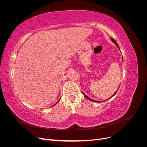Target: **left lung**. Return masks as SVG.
Segmentation results:
<instances>
[{"mask_svg":"<svg viewBox=\"0 0 147 147\" xmlns=\"http://www.w3.org/2000/svg\"><path fill=\"white\" fill-rule=\"evenodd\" d=\"M111 40H112V42H113L114 43H115V45H116V46H117V47L118 48V49H119V50H120V49H119V46H118V43H117V42H116V41H115V40H114V39H113V38L112 37H111ZM122 59H123V57H122ZM118 89H119V88H118V90H117V91H116V92H115L114 93V94H113L112 95V96H111V97H110V98H109L108 99H110V98H112V97L113 96H115V94H116V93L117 92V91H118ZM82 93H83V94L84 95V97H85L86 99H89V100H91V101H93V102H97V101H96V100H93V99H91V98H90V97H88V96H87L86 95H85V94H84L83 92H82ZM108 99H107V100H108ZM105 100H104V101H105Z\"/></svg>","mask_w":147,"mask_h":147,"instance_id":"8db88e82","label":"left lung"}]
</instances>
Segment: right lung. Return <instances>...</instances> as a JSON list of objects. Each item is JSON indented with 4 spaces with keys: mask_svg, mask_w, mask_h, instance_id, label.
<instances>
[{
    "mask_svg": "<svg viewBox=\"0 0 147 147\" xmlns=\"http://www.w3.org/2000/svg\"><path fill=\"white\" fill-rule=\"evenodd\" d=\"M59 100H60V99H59V100H58V101H57V102H56V104H57V102H59ZM56 104H55V105H56Z\"/></svg>",
    "mask_w": 147,
    "mask_h": 147,
    "instance_id": "obj_1",
    "label": "right lung"
}]
</instances>
